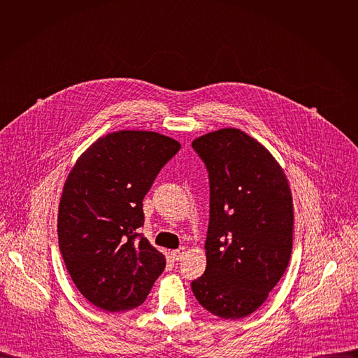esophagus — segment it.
I'll return each mask as SVG.
<instances>
[{
	"label": "esophagus",
	"mask_w": 358,
	"mask_h": 358,
	"mask_svg": "<svg viewBox=\"0 0 358 358\" xmlns=\"http://www.w3.org/2000/svg\"><path fill=\"white\" fill-rule=\"evenodd\" d=\"M185 253H187V250H185V248H180V249H176V250H173L171 252V258L174 259V261H182L184 259V257H185Z\"/></svg>",
	"instance_id": "obj_1"
}]
</instances>
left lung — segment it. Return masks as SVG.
Listing matches in <instances>:
<instances>
[{"label": "left lung", "instance_id": "obj_1", "mask_svg": "<svg viewBox=\"0 0 358 358\" xmlns=\"http://www.w3.org/2000/svg\"><path fill=\"white\" fill-rule=\"evenodd\" d=\"M210 177L207 268L191 283L210 313L235 320L258 310L292 253L293 201L286 174L258 140L221 129L192 141Z\"/></svg>", "mask_w": 358, "mask_h": 358}]
</instances>
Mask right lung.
I'll list each match as a JSON object with an SVG mask.
<instances>
[{
  "mask_svg": "<svg viewBox=\"0 0 358 358\" xmlns=\"http://www.w3.org/2000/svg\"><path fill=\"white\" fill-rule=\"evenodd\" d=\"M181 144L164 134L120 130L99 137L71 170L59 202L58 238L78 290L99 309L140 306L166 268L137 232L143 198Z\"/></svg>",
  "mask_w": 358,
  "mask_h": 358,
  "instance_id": "right-lung-1",
  "label": "right lung"
}]
</instances>
